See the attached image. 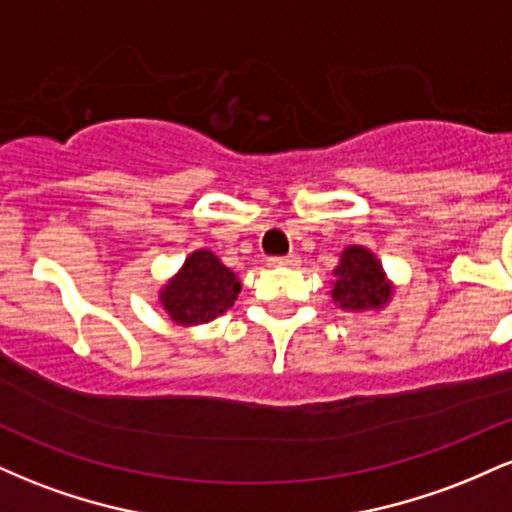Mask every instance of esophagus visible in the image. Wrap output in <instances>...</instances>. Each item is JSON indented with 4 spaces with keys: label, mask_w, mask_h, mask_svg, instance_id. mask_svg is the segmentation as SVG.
Returning a JSON list of instances; mask_svg holds the SVG:
<instances>
[{
    "label": "esophagus",
    "mask_w": 512,
    "mask_h": 512,
    "mask_svg": "<svg viewBox=\"0 0 512 512\" xmlns=\"http://www.w3.org/2000/svg\"><path fill=\"white\" fill-rule=\"evenodd\" d=\"M301 257L298 255H284V257H269V264L272 267H298Z\"/></svg>",
    "instance_id": "1"
}]
</instances>
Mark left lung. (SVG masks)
<instances>
[{
    "mask_svg": "<svg viewBox=\"0 0 512 512\" xmlns=\"http://www.w3.org/2000/svg\"><path fill=\"white\" fill-rule=\"evenodd\" d=\"M334 276L337 279L332 298L344 310H373L390 298V284L385 281L383 267L366 248H346Z\"/></svg>",
    "mask_w": 512,
    "mask_h": 512,
    "instance_id": "8db88e82",
    "label": "left lung"
}]
</instances>
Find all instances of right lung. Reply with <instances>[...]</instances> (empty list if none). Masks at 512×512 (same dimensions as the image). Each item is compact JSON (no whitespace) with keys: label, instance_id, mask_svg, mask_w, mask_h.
Masks as SVG:
<instances>
[{"label":"right lung","instance_id":"1","mask_svg":"<svg viewBox=\"0 0 512 512\" xmlns=\"http://www.w3.org/2000/svg\"><path fill=\"white\" fill-rule=\"evenodd\" d=\"M240 281L209 250L192 252L180 274L163 289L161 303L178 325H204L236 301Z\"/></svg>","mask_w":512,"mask_h":512}]
</instances>
